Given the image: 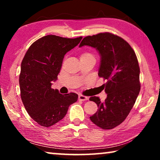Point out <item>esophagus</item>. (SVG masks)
I'll return each mask as SVG.
<instances>
[{"mask_svg":"<svg viewBox=\"0 0 160 160\" xmlns=\"http://www.w3.org/2000/svg\"><path fill=\"white\" fill-rule=\"evenodd\" d=\"M78 99L80 100V101H87V100H88V97L84 95H79L78 96Z\"/></svg>","mask_w":160,"mask_h":160,"instance_id":"34e87169","label":"esophagus"}]
</instances>
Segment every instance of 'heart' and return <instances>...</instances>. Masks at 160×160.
I'll return each mask as SVG.
<instances>
[{
    "mask_svg": "<svg viewBox=\"0 0 160 160\" xmlns=\"http://www.w3.org/2000/svg\"><path fill=\"white\" fill-rule=\"evenodd\" d=\"M87 56H90V57H94V56L90 52H85L82 54L81 57H87Z\"/></svg>",
    "mask_w": 160,
    "mask_h": 160,
    "instance_id": "b5f03b06",
    "label": "heart"
}]
</instances>
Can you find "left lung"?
Returning <instances> with one entry per match:
<instances>
[{
  "label": "left lung",
  "mask_w": 160,
  "mask_h": 160,
  "mask_svg": "<svg viewBox=\"0 0 160 160\" xmlns=\"http://www.w3.org/2000/svg\"><path fill=\"white\" fill-rule=\"evenodd\" d=\"M83 46L95 48L101 57L98 75L104 84L107 97L102 102L98 97H91L98 110L90 118L104 130L112 129L123 122L129 114L138 96L140 68L135 51L122 38L109 32L88 36Z\"/></svg>",
  "instance_id": "obj_1"
}]
</instances>
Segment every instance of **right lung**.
Returning a JSON list of instances; mask_svg holds the SVG:
<instances>
[{"mask_svg": "<svg viewBox=\"0 0 160 160\" xmlns=\"http://www.w3.org/2000/svg\"><path fill=\"white\" fill-rule=\"evenodd\" d=\"M82 37L70 39L47 35L34 42L21 63L19 83L22 101L29 115L44 127H50L64 118L78 94H61L51 88L63 63L65 54L79 44Z\"/></svg>", "mask_w": 160, "mask_h": 160, "instance_id": "right-lung-1", "label": "right lung"}]
</instances>
